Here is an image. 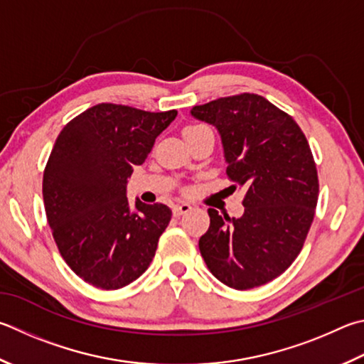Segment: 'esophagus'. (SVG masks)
<instances>
[{"mask_svg":"<svg viewBox=\"0 0 364 364\" xmlns=\"http://www.w3.org/2000/svg\"><path fill=\"white\" fill-rule=\"evenodd\" d=\"M191 208H193V207H191L189 203H176V205H173V215L181 216L184 213H188Z\"/></svg>","mask_w":364,"mask_h":364,"instance_id":"esophagus-1","label":"esophagus"}]
</instances>
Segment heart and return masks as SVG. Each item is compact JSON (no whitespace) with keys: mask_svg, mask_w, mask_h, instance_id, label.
<instances>
[{"mask_svg":"<svg viewBox=\"0 0 364 364\" xmlns=\"http://www.w3.org/2000/svg\"><path fill=\"white\" fill-rule=\"evenodd\" d=\"M203 129H208V127H205V125H188V127L184 129L183 134L189 135V134H194V132H199V130H203Z\"/></svg>","mask_w":364,"mask_h":364,"instance_id":"heart-1","label":"heart"}]
</instances>
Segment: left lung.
Here are the masks:
<instances>
[{
    "instance_id": "obj_1",
    "label": "left lung",
    "mask_w": 364,
    "mask_h": 364,
    "mask_svg": "<svg viewBox=\"0 0 364 364\" xmlns=\"http://www.w3.org/2000/svg\"><path fill=\"white\" fill-rule=\"evenodd\" d=\"M191 114L220 132L228 178L245 189L240 218L208 208L200 255L224 285H266L291 266L314 221L318 175L307 138L291 116L256 94L218 98Z\"/></svg>"
}]
</instances>
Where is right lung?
<instances>
[{
  "label": "right lung",
  "mask_w": 364,
  "mask_h": 364,
  "mask_svg": "<svg viewBox=\"0 0 364 364\" xmlns=\"http://www.w3.org/2000/svg\"><path fill=\"white\" fill-rule=\"evenodd\" d=\"M176 114L100 103L57 136L43 178L46 216L65 262L90 285L119 289L153 261L171 210L138 199L130 210L127 180Z\"/></svg>",
  "instance_id": "obj_1"
}]
</instances>
